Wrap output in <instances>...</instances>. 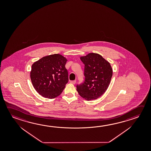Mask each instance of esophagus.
Segmentation results:
<instances>
[{
    "instance_id": "esophagus-1",
    "label": "esophagus",
    "mask_w": 151,
    "mask_h": 151,
    "mask_svg": "<svg viewBox=\"0 0 151 151\" xmlns=\"http://www.w3.org/2000/svg\"><path fill=\"white\" fill-rule=\"evenodd\" d=\"M76 81L75 80V81H70V83H72L73 84H75L76 83Z\"/></svg>"
}]
</instances>
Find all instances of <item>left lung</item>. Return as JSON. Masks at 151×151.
<instances>
[{"label": "left lung", "instance_id": "1", "mask_svg": "<svg viewBox=\"0 0 151 151\" xmlns=\"http://www.w3.org/2000/svg\"><path fill=\"white\" fill-rule=\"evenodd\" d=\"M80 59L85 65V80L77 85V91L86 100L97 99L104 93L110 83L111 65L98 53H90Z\"/></svg>", "mask_w": 151, "mask_h": 151}]
</instances>
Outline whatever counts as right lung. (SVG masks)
I'll return each mask as SVG.
<instances>
[{
	"label": "right lung",
	"mask_w": 151,
	"mask_h": 151,
	"mask_svg": "<svg viewBox=\"0 0 151 151\" xmlns=\"http://www.w3.org/2000/svg\"><path fill=\"white\" fill-rule=\"evenodd\" d=\"M66 58L59 54L45 56L32 65L30 77L35 90L45 98L61 94L68 82Z\"/></svg>",
	"instance_id": "1"
}]
</instances>
